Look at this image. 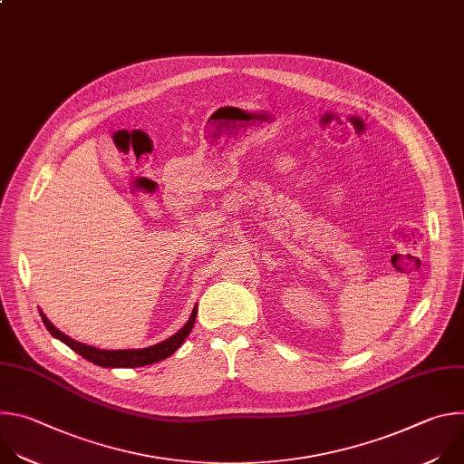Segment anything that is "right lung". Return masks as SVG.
<instances>
[{
	"label": "right lung",
	"instance_id": "right-lung-1",
	"mask_svg": "<svg viewBox=\"0 0 464 464\" xmlns=\"http://www.w3.org/2000/svg\"><path fill=\"white\" fill-rule=\"evenodd\" d=\"M196 312H198V308L194 306V310H192L188 321L183 324V328L178 330V333L174 336H170L169 340H165L158 345L147 347V349H128V351H102V349H95V347L79 343V342L72 340L70 336L62 334L60 330L45 317V314H42V310H40V315H42V321H44L45 328L54 338L63 342L65 345L73 349L82 358H86L88 362L97 363L101 367H143V365H150V363H156L160 360H165V358H169L170 354L176 353V349L183 343V340L190 333V328L196 321Z\"/></svg>",
	"mask_w": 464,
	"mask_h": 464
}]
</instances>
